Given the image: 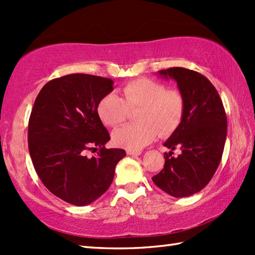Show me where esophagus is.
Segmentation results:
<instances>
[{"instance_id": "34e87169", "label": "esophagus", "mask_w": 255, "mask_h": 255, "mask_svg": "<svg viewBox=\"0 0 255 255\" xmlns=\"http://www.w3.org/2000/svg\"><path fill=\"white\" fill-rule=\"evenodd\" d=\"M127 153H128V155H135V156H136V155H141L142 154V152L141 150H127Z\"/></svg>"}]
</instances>
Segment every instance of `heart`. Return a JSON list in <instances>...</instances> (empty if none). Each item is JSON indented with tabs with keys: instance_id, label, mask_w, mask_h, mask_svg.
<instances>
[{
	"instance_id": "1",
	"label": "heart",
	"mask_w": 255,
	"mask_h": 255,
	"mask_svg": "<svg viewBox=\"0 0 255 255\" xmlns=\"http://www.w3.org/2000/svg\"><path fill=\"white\" fill-rule=\"evenodd\" d=\"M122 97L108 95L98 105V114L108 127H118L127 120L129 110H136L137 124H127L113 132V143L128 150H139L159 135L173 133L183 120L186 101L178 89L147 78L128 82Z\"/></svg>"
}]
</instances>
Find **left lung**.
<instances>
[{"label":"left lung","mask_w":255,"mask_h":255,"mask_svg":"<svg viewBox=\"0 0 255 255\" xmlns=\"http://www.w3.org/2000/svg\"><path fill=\"white\" fill-rule=\"evenodd\" d=\"M176 80L186 101L184 118L164 146L182 153H165L164 168L152 177L168 195L183 198L200 191L221 162L227 137V116L214 85L194 70L173 67L159 71Z\"/></svg>","instance_id":"1"}]
</instances>
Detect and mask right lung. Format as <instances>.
Wrapping results in <instances>:
<instances>
[{"label":"right lung","instance_id":"obj_1","mask_svg":"<svg viewBox=\"0 0 255 255\" xmlns=\"http://www.w3.org/2000/svg\"><path fill=\"white\" fill-rule=\"evenodd\" d=\"M113 81L71 74L48 81L39 91L28 121V149L34 168L51 194L68 204L86 206L110 187L121 148H106L110 134L98 105ZM99 148L96 157L87 150Z\"/></svg>","mask_w":255,"mask_h":255}]
</instances>
